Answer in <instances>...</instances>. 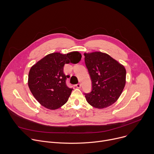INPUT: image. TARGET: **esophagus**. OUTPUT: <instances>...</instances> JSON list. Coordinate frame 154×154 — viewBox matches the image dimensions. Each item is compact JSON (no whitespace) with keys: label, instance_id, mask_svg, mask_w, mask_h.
<instances>
[{"label":"esophagus","instance_id":"obj_1","mask_svg":"<svg viewBox=\"0 0 154 154\" xmlns=\"http://www.w3.org/2000/svg\"><path fill=\"white\" fill-rule=\"evenodd\" d=\"M77 88H81V84L80 83H77L76 85Z\"/></svg>","mask_w":154,"mask_h":154}]
</instances>
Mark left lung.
<instances>
[{"instance_id": "left-lung-1", "label": "left lung", "mask_w": 154, "mask_h": 154, "mask_svg": "<svg viewBox=\"0 0 154 154\" xmlns=\"http://www.w3.org/2000/svg\"><path fill=\"white\" fill-rule=\"evenodd\" d=\"M85 62L91 80V92L84 93L87 102L97 108L114 103L125 85L124 66L106 54L100 52L85 54Z\"/></svg>"}]
</instances>
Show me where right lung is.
Instances as JSON below:
<instances>
[{"label": "right lung", "mask_w": 154, "mask_h": 154, "mask_svg": "<svg viewBox=\"0 0 154 154\" xmlns=\"http://www.w3.org/2000/svg\"><path fill=\"white\" fill-rule=\"evenodd\" d=\"M81 58L78 52L64 55L53 53L33 66L29 71L28 85L41 105L55 109L68 101L73 88L66 85V80L70 75L64 74V66L66 63H78Z\"/></svg>", "instance_id": "1"}]
</instances>
